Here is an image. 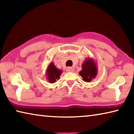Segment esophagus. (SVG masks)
I'll return each instance as SVG.
<instances>
[{
  "instance_id": "obj_1",
  "label": "esophagus",
  "mask_w": 134,
  "mask_h": 134,
  "mask_svg": "<svg viewBox=\"0 0 134 134\" xmlns=\"http://www.w3.org/2000/svg\"><path fill=\"white\" fill-rule=\"evenodd\" d=\"M67 70L69 72H73L74 71V69L72 67H69L67 68Z\"/></svg>"
}]
</instances>
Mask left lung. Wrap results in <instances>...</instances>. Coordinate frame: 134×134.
I'll list each match as a JSON object with an SVG mask.
<instances>
[{
	"label": "left lung",
	"mask_w": 134,
	"mask_h": 134,
	"mask_svg": "<svg viewBox=\"0 0 134 134\" xmlns=\"http://www.w3.org/2000/svg\"><path fill=\"white\" fill-rule=\"evenodd\" d=\"M97 69L93 60L87 58L82 64V70L79 74L86 82H89L93 79L96 77Z\"/></svg>",
	"instance_id": "obj_1"
}]
</instances>
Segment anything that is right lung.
Instances as JSON below:
<instances>
[{"label": "right lung", "mask_w": 134, "mask_h": 134, "mask_svg": "<svg viewBox=\"0 0 134 134\" xmlns=\"http://www.w3.org/2000/svg\"><path fill=\"white\" fill-rule=\"evenodd\" d=\"M62 72V70H58L54 65L53 63H51L47 70V77L49 82L51 83H55L56 80L60 79Z\"/></svg>", "instance_id": "obj_1"}]
</instances>
